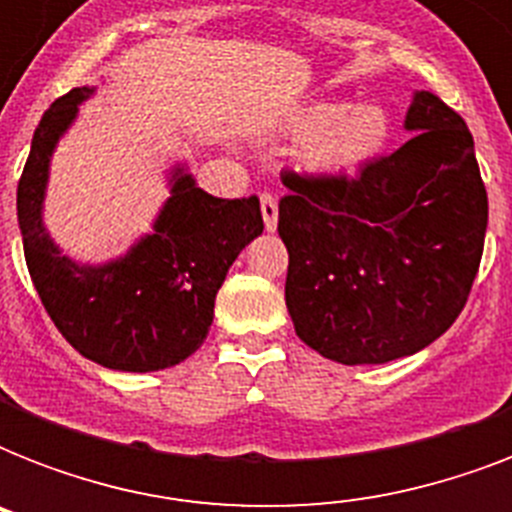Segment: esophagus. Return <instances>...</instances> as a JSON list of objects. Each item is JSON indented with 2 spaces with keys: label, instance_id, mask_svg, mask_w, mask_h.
I'll use <instances>...</instances> for the list:
<instances>
[{
  "label": "esophagus",
  "instance_id": "esophagus-1",
  "mask_svg": "<svg viewBox=\"0 0 512 512\" xmlns=\"http://www.w3.org/2000/svg\"><path fill=\"white\" fill-rule=\"evenodd\" d=\"M260 209H263V223L265 231L273 233L279 225V201L273 193H260Z\"/></svg>",
  "mask_w": 512,
  "mask_h": 512
}]
</instances>
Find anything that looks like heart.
Returning <instances> with one entry per match:
<instances>
[{
  "label": "heart",
  "instance_id": "heart-1",
  "mask_svg": "<svg viewBox=\"0 0 512 512\" xmlns=\"http://www.w3.org/2000/svg\"><path fill=\"white\" fill-rule=\"evenodd\" d=\"M287 132L303 140L297 164L313 180L353 177L380 159L393 138L388 108L364 100H311L289 116Z\"/></svg>",
  "mask_w": 512,
  "mask_h": 512
}]
</instances>
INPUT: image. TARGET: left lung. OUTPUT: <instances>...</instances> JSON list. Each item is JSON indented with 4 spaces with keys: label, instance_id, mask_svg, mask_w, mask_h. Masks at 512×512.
I'll return each mask as SVG.
<instances>
[{
    "label": "left lung",
    "instance_id": "1",
    "mask_svg": "<svg viewBox=\"0 0 512 512\" xmlns=\"http://www.w3.org/2000/svg\"><path fill=\"white\" fill-rule=\"evenodd\" d=\"M412 138L348 180L284 172L297 337L337 364H385L438 340L465 308L484 255L489 201L473 135L433 92H414Z\"/></svg>",
    "mask_w": 512,
    "mask_h": 512
}]
</instances>
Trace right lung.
Returning a JSON list of instances; mask_svg holds the SVG:
<instances>
[{"instance_id":"1","label":"right lung","mask_w":512,"mask_h":512,"mask_svg":"<svg viewBox=\"0 0 512 512\" xmlns=\"http://www.w3.org/2000/svg\"><path fill=\"white\" fill-rule=\"evenodd\" d=\"M92 95L95 87H76L58 98L34 132L18 183L26 265L44 311L84 358L119 372H159L207 340L225 273L263 233L260 201L209 196L188 162H177L154 228L124 255L106 263L63 255L44 225L52 154Z\"/></svg>"}]
</instances>
